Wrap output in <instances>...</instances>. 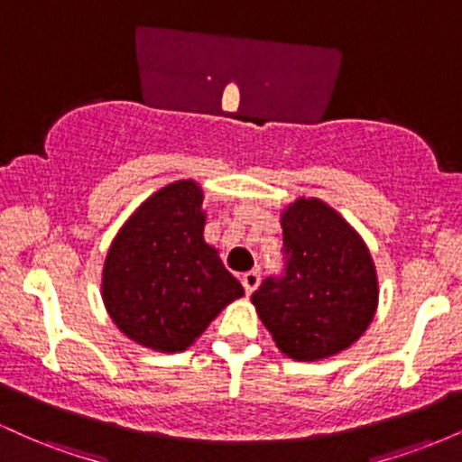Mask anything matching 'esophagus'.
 Segmentation results:
<instances>
[{"label": "esophagus", "mask_w": 462, "mask_h": 462, "mask_svg": "<svg viewBox=\"0 0 462 462\" xmlns=\"http://www.w3.org/2000/svg\"><path fill=\"white\" fill-rule=\"evenodd\" d=\"M258 280H261V273L258 272H245L241 275V282H243V289H245V293L249 295L254 289L258 286Z\"/></svg>", "instance_id": "1"}]
</instances>
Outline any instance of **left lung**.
<instances>
[{"instance_id": "left-lung-1", "label": "left lung", "mask_w": 462, "mask_h": 462, "mask_svg": "<svg viewBox=\"0 0 462 462\" xmlns=\"http://www.w3.org/2000/svg\"><path fill=\"white\" fill-rule=\"evenodd\" d=\"M282 264L252 301L286 356H332L367 330L378 306V278L367 245L337 210L304 198L289 206Z\"/></svg>"}]
</instances>
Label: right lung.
Returning a JSON list of instances; mask_svg holds the SVG:
<instances>
[{
  "instance_id": "add662e5",
  "label": "right lung",
  "mask_w": 462,
  "mask_h": 462,
  "mask_svg": "<svg viewBox=\"0 0 462 462\" xmlns=\"http://www.w3.org/2000/svg\"><path fill=\"white\" fill-rule=\"evenodd\" d=\"M201 189L180 180L130 217L104 264V304L125 337L156 352H182L243 286L206 245Z\"/></svg>"
}]
</instances>
